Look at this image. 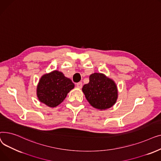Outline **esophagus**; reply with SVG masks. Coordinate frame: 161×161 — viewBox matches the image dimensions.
<instances>
[{
    "label": "esophagus",
    "instance_id": "1",
    "mask_svg": "<svg viewBox=\"0 0 161 161\" xmlns=\"http://www.w3.org/2000/svg\"><path fill=\"white\" fill-rule=\"evenodd\" d=\"M76 86L78 88H81L82 87V82H78L76 83Z\"/></svg>",
    "mask_w": 161,
    "mask_h": 161
}]
</instances>
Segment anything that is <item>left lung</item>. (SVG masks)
Instances as JSON below:
<instances>
[{"mask_svg": "<svg viewBox=\"0 0 161 161\" xmlns=\"http://www.w3.org/2000/svg\"><path fill=\"white\" fill-rule=\"evenodd\" d=\"M82 91L89 104L101 110L111 108L117 98L115 83L103 74H91L89 82L83 86Z\"/></svg>", "mask_w": 161, "mask_h": 161, "instance_id": "obj_1", "label": "left lung"}]
</instances>
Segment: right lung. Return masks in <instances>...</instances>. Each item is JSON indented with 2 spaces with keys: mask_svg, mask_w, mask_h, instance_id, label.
Listing matches in <instances>:
<instances>
[{
  "mask_svg": "<svg viewBox=\"0 0 161 161\" xmlns=\"http://www.w3.org/2000/svg\"><path fill=\"white\" fill-rule=\"evenodd\" d=\"M74 87L71 80L62 72L55 70L41 78L37 87V96L40 102L53 108L60 104Z\"/></svg>",
  "mask_w": 161,
  "mask_h": 161,
  "instance_id": "right-lung-1",
  "label": "right lung"
}]
</instances>
